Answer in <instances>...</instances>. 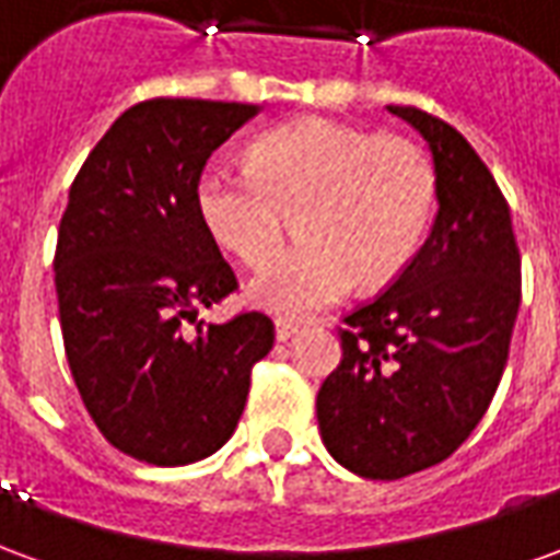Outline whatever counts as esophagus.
I'll return each instance as SVG.
<instances>
[{"label":"esophagus","instance_id":"34e87169","mask_svg":"<svg viewBox=\"0 0 560 560\" xmlns=\"http://www.w3.org/2000/svg\"><path fill=\"white\" fill-rule=\"evenodd\" d=\"M296 329H300V324H293V320H284V317H279V320H276V339L288 341L293 332H296Z\"/></svg>","mask_w":560,"mask_h":560}]
</instances>
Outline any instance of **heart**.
<instances>
[{"label":"heart","mask_w":560,"mask_h":560,"mask_svg":"<svg viewBox=\"0 0 560 560\" xmlns=\"http://www.w3.org/2000/svg\"><path fill=\"white\" fill-rule=\"evenodd\" d=\"M195 197L209 233L248 267L279 252L296 212L305 240L257 272L252 296L308 317L357 281L384 284L411 264L434 215L438 171L413 140L308 116L260 135L252 167L207 164Z\"/></svg>","instance_id":"heart-1"}]
</instances>
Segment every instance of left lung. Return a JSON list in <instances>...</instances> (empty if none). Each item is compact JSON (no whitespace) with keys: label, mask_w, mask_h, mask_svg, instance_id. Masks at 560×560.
Returning a JSON list of instances; mask_svg holds the SVG:
<instances>
[{"label":"left lung","mask_w":560,"mask_h":560,"mask_svg":"<svg viewBox=\"0 0 560 560\" xmlns=\"http://www.w3.org/2000/svg\"><path fill=\"white\" fill-rule=\"evenodd\" d=\"M432 149L434 228L375 300L341 317V360L317 389L329 456L365 480H401L468 441L504 375L522 260L501 188L468 140L396 107Z\"/></svg>","instance_id":"obj_1"}]
</instances>
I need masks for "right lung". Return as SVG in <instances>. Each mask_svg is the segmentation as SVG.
Wrapping results in <instances>:
<instances>
[{
  "instance_id": "obj_1",
  "label": "right lung",
  "mask_w": 560,
  "mask_h": 560,
  "mask_svg": "<svg viewBox=\"0 0 560 560\" xmlns=\"http://www.w3.org/2000/svg\"><path fill=\"white\" fill-rule=\"evenodd\" d=\"M255 114L203 98L135 104L68 191L54 257L68 365L98 432L138 462L212 456L276 339L255 308L197 317L240 288L197 212V176Z\"/></svg>"
}]
</instances>
